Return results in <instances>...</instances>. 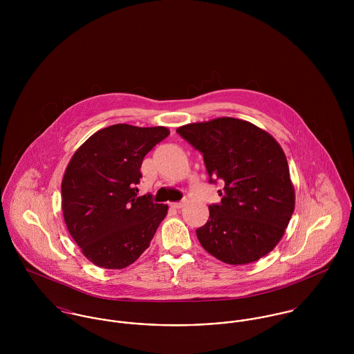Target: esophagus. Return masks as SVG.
Listing matches in <instances>:
<instances>
[{"mask_svg": "<svg viewBox=\"0 0 354 354\" xmlns=\"http://www.w3.org/2000/svg\"><path fill=\"white\" fill-rule=\"evenodd\" d=\"M170 205H171L173 208H176V209H180V208H183V207L185 205V201H183V202L170 203Z\"/></svg>", "mask_w": 354, "mask_h": 354, "instance_id": "1", "label": "esophagus"}]
</instances>
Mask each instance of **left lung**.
Returning <instances> with one entry per match:
<instances>
[{
    "mask_svg": "<svg viewBox=\"0 0 354 354\" xmlns=\"http://www.w3.org/2000/svg\"><path fill=\"white\" fill-rule=\"evenodd\" d=\"M177 133L203 153L208 181H221L219 204L196 230L203 248L223 263L248 264L271 252L295 211V187L278 142L248 121L221 117Z\"/></svg>",
    "mask_w": 354,
    "mask_h": 354,
    "instance_id": "obj_1",
    "label": "left lung"
}]
</instances>
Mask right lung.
Masks as SVG:
<instances>
[{"label":"right lung","mask_w":354,"mask_h":354,"mask_svg":"<svg viewBox=\"0 0 354 354\" xmlns=\"http://www.w3.org/2000/svg\"><path fill=\"white\" fill-rule=\"evenodd\" d=\"M165 127L115 124L90 136L69 160L62 214L83 254L102 268L121 270L145 252L167 214V204L138 196L147 152L169 136Z\"/></svg>","instance_id":"add662e5"}]
</instances>
